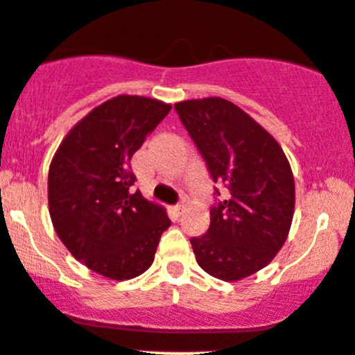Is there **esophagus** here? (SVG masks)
Wrapping results in <instances>:
<instances>
[{"instance_id":"1","label":"esophagus","mask_w":355,"mask_h":355,"mask_svg":"<svg viewBox=\"0 0 355 355\" xmlns=\"http://www.w3.org/2000/svg\"><path fill=\"white\" fill-rule=\"evenodd\" d=\"M184 208H186L184 203H179V205H176V207H174V211H176L178 215H181L182 211H184Z\"/></svg>"}]
</instances>
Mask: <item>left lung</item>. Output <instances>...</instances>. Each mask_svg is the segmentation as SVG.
Here are the masks:
<instances>
[{
    "instance_id": "left-lung-1",
    "label": "left lung",
    "mask_w": 355,
    "mask_h": 355,
    "mask_svg": "<svg viewBox=\"0 0 355 355\" xmlns=\"http://www.w3.org/2000/svg\"><path fill=\"white\" fill-rule=\"evenodd\" d=\"M174 109L211 179L227 189V200L210 210L207 234L189 239L196 261L215 279H246L277 257L291 231V164L279 141L231 101L191 98Z\"/></svg>"
}]
</instances>
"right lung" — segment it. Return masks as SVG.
Returning a JSON list of instances; mask_svg holds the SVG:
<instances>
[{
	"mask_svg": "<svg viewBox=\"0 0 355 355\" xmlns=\"http://www.w3.org/2000/svg\"><path fill=\"white\" fill-rule=\"evenodd\" d=\"M173 105L118 96L80 119L54 153L47 176L49 215L69 253L111 280L150 268L160 236L171 225L166 208L131 191V157Z\"/></svg>",
	"mask_w": 355,
	"mask_h": 355,
	"instance_id": "1",
	"label": "right lung"
}]
</instances>
